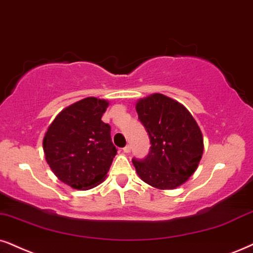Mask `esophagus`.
<instances>
[{
    "label": "esophagus",
    "mask_w": 253,
    "mask_h": 253,
    "mask_svg": "<svg viewBox=\"0 0 253 253\" xmlns=\"http://www.w3.org/2000/svg\"><path fill=\"white\" fill-rule=\"evenodd\" d=\"M124 152H125V153H129V152H130V146H129V145L125 146V147H124Z\"/></svg>",
    "instance_id": "34e87169"
}]
</instances>
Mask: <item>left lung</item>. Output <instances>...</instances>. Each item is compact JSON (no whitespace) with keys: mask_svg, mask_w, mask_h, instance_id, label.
<instances>
[{"mask_svg":"<svg viewBox=\"0 0 253 253\" xmlns=\"http://www.w3.org/2000/svg\"><path fill=\"white\" fill-rule=\"evenodd\" d=\"M139 120L150 140L148 155L134 158L141 180L158 189H174L196 170L203 154V136L189 111L155 93L137 101Z\"/></svg>","mask_w":253,"mask_h":253,"instance_id":"left-lung-1","label":"left lung"}]
</instances>
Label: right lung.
Wrapping results in <instances>:
<instances>
[{
	"label": "right lung",
	"mask_w": 253,
	"mask_h": 253,
	"mask_svg": "<svg viewBox=\"0 0 253 253\" xmlns=\"http://www.w3.org/2000/svg\"><path fill=\"white\" fill-rule=\"evenodd\" d=\"M108 103L85 98L66 107L50 125L43 140L45 160L60 181L87 190L106 177L117 154L111 126L101 120Z\"/></svg>",
	"instance_id": "1"
}]
</instances>
